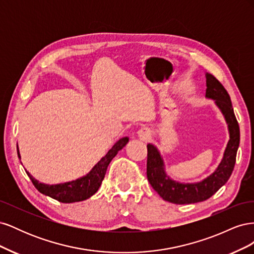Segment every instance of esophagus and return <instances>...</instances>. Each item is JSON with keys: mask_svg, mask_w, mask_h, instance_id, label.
I'll return each instance as SVG.
<instances>
[{"mask_svg": "<svg viewBox=\"0 0 254 254\" xmlns=\"http://www.w3.org/2000/svg\"><path fill=\"white\" fill-rule=\"evenodd\" d=\"M136 134H137V136H139L142 141L148 140L149 137H150V131H149V129L147 127H142L141 129L137 130Z\"/></svg>", "mask_w": 254, "mask_h": 254, "instance_id": "esophagus-1", "label": "esophagus"}]
</instances>
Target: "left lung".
Returning <instances> with one entry per match:
<instances>
[{"label": "left lung", "instance_id": "1", "mask_svg": "<svg viewBox=\"0 0 254 254\" xmlns=\"http://www.w3.org/2000/svg\"><path fill=\"white\" fill-rule=\"evenodd\" d=\"M205 98L212 99L224 115L228 126L229 141L218 166L210 176L198 182H180L166 173L165 163L157 146L147 144V178L152 189L164 200L176 204L204 201L225 186L235 165L240 146V126L236 121L231 99L224 86L210 73H205Z\"/></svg>", "mask_w": 254, "mask_h": 254}]
</instances>
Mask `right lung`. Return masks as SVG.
I'll return each mask as SVG.
<instances>
[{
	"label": "right lung",
	"mask_w": 254,
	"mask_h": 254,
	"mask_svg": "<svg viewBox=\"0 0 254 254\" xmlns=\"http://www.w3.org/2000/svg\"><path fill=\"white\" fill-rule=\"evenodd\" d=\"M128 142V136L122 137L118 142H115L114 145L109 149V151L106 153V156L99 160L86 176H82L80 178L73 181L59 184H45L35 179L26 170L25 172L29 177V179L32 180L35 188L39 190L41 194L49 196L53 199H55V200L64 203L83 201L86 200V199L90 198L91 196H93L98 190L105 178V175L109 163L111 162L112 159L118 155V152L125 147ZM17 150L18 157L19 159H21L18 145Z\"/></svg>",
	"instance_id": "right-lung-1"
}]
</instances>
